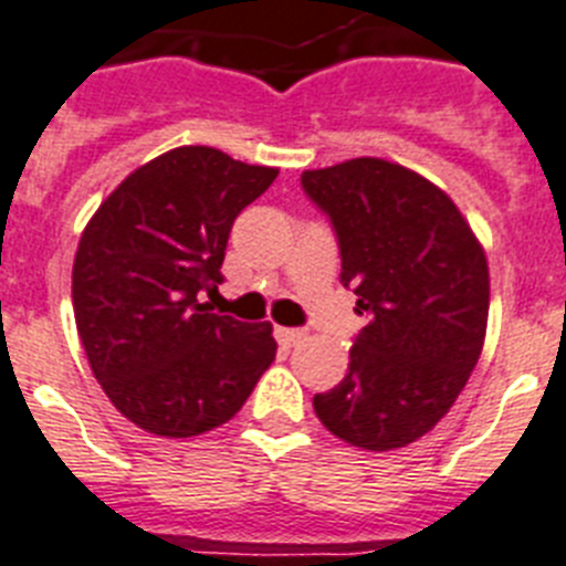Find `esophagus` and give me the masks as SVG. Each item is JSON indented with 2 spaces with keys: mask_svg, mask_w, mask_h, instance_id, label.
I'll use <instances>...</instances> for the list:
<instances>
[{
  "mask_svg": "<svg viewBox=\"0 0 566 566\" xmlns=\"http://www.w3.org/2000/svg\"><path fill=\"white\" fill-rule=\"evenodd\" d=\"M275 339H279V346L293 348V346H298L302 339H305V331H302V328H282V325H279V328H275Z\"/></svg>",
  "mask_w": 566,
  "mask_h": 566,
  "instance_id": "1",
  "label": "esophagus"
}]
</instances>
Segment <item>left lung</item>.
<instances>
[{
    "label": "left lung",
    "instance_id": "left-lung-1",
    "mask_svg": "<svg viewBox=\"0 0 566 566\" xmlns=\"http://www.w3.org/2000/svg\"><path fill=\"white\" fill-rule=\"evenodd\" d=\"M337 229L343 273L369 325L337 387L314 395L331 433L363 450L407 448L465 389L489 325V261L457 203L378 156L302 174Z\"/></svg>",
    "mask_w": 566,
    "mask_h": 566
}]
</instances>
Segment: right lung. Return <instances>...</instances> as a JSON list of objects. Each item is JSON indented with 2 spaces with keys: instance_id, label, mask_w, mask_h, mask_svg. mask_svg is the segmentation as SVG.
<instances>
[{
  "instance_id": "right-lung-1",
  "label": "right lung",
  "mask_w": 566,
  "mask_h": 566,
  "mask_svg": "<svg viewBox=\"0 0 566 566\" xmlns=\"http://www.w3.org/2000/svg\"><path fill=\"white\" fill-rule=\"evenodd\" d=\"M279 168L209 145L139 165L86 223L72 264L77 337L118 412L165 439L227 424L275 360L270 323L211 314L241 209Z\"/></svg>"
}]
</instances>
